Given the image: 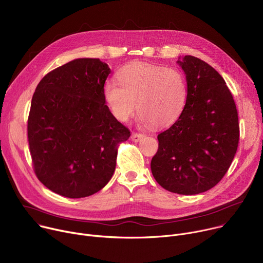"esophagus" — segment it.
Instances as JSON below:
<instances>
[{"mask_svg":"<svg viewBox=\"0 0 263 263\" xmlns=\"http://www.w3.org/2000/svg\"><path fill=\"white\" fill-rule=\"evenodd\" d=\"M144 137H145V135L141 134V133H133L132 136H131V139H132L134 142H138V141H140Z\"/></svg>","mask_w":263,"mask_h":263,"instance_id":"34e87169","label":"esophagus"}]
</instances>
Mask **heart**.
Instances as JSON below:
<instances>
[{
	"mask_svg": "<svg viewBox=\"0 0 263 263\" xmlns=\"http://www.w3.org/2000/svg\"><path fill=\"white\" fill-rule=\"evenodd\" d=\"M118 82L104 85V99L119 122H127L137 109L144 125L165 127L182 113L187 97L185 77L177 68L133 64L119 71Z\"/></svg>",
	"mask_w": 263,
	"mask_h": 263,
	"instance_id": "b5f03b06",
	"label": "heart"
}]
</instances>
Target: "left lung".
Listing matches in <instances>:
<instances>
[{
	"label": "left lung",
	"mask_w": 263,
	"mask_h": 263,
	"mask_svg": "<svg viewBox=\"0 0 263 263\" xmlns=\"http://www.w3.org/2000/svg\"><path fill=\"white\" fill-rule=\"evenodd\" d=\"M178 64L185 73L186 103L177 121L157 135L151 171L166 191L194 195L216 185L229 170L239 123L232 93L216 70L192 55Z\"/></svg>",
	"instance_id": "1"
}]
</instances>
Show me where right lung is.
Wrapping results in <instances>:
<instances>
[{
    "instance_id": "1",
    "label": "right lung",
    "mask_w": 263,
    "mask_h": 263,
    "mask_svg": "<svg viewBox=\"0 0 263 263\" xmlns=\"http://www.w3.org/2000/svg\"><path fill=\"white\" fill-rule=\"evenodd\" d=\"M110 72L100 59H78L47 73L33 93L27 125L33 170L64 197L102 190L114 173L119 144L131 135L105 105Z\"/></svg>"
}]
</instances>
